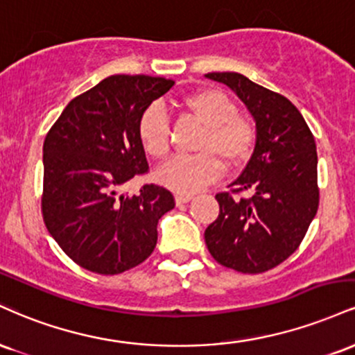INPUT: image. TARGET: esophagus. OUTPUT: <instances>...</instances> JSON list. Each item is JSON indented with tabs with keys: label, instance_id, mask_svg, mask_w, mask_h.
Wrapping results in <instances>:
<instances>
[{
	"label": "esophagus",
	"instance_id": "34e87169",
	"mask_svg": "<svg viewBox=\"0 0 355 355\" xmlns=\"http://www.w3.org/2000/svg\"><path fill=\"white\" fill-rule=\"evenodd\" d=\"M191 199H193V196L191 194H176V204H186L189 202Z\"/></svg>",
	"mask_w": 355,
	"mask_h": 355
}]
</instances>
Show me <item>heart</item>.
I'll return each mask as SVG.
<instances>
[{
	"label": "heart",
	"instance_id": "b5f03b06",
	"mask_svg": "<svg viewBox=\"0 0 355 355\" xmlns=\"http://www.w3.org/2000/svg\"><path fill=\"white\" fill-rule=\"evenodd\" d=\"M186 110L204 126L196 146L198 154L174 156L157 171V181L168 189L187 194L202 189L229 166H241L251 157L256 141L254 124L237 114L236 104L219 89H201L184 98ZM137 136L148 156L162 159L169 153V116L161 104L153 103L137 121Z\"/></svg>",
	"mask_w": 355,
	"mask_h": 355
}]
</instances>
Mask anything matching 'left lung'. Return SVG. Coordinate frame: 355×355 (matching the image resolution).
<instances>
[{
	"label": "left lung",
	"instance_id": "8db88e82",
	"mask_svg": "<svg viewBox=\"0 0 355 355\" xmlns=\"http://www.w3.org/2000/svg\"><path fill=\"white\" fill-rule=\"evenodd\" d=\"M231 87L256 121V146L231 193L216 194L219 216L204 232L211 256L244 274L276 268L302 243L319 207L318 151L289 99L239 73H207ZM249 190L252 196L239 194Z\"/></svg>",
	"mask_w": 355,
	"mask_h": 355
}]
</instances>
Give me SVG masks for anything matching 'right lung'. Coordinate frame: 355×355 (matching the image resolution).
I'll list each match as a JSON object with an SVG mask.
<instances>
[{
    "label": "right lung",
    "instance_id": "obj_1",
    "mask_svg": "<svg viewBox=\"0 0 355 355\" xmlns=\"http://www.w3.org/2000/svg\"><path fill=\"white\" fill-rule=\"evenodd\" d=\"M173 79L114 74L71 99L43 144L41 211L49 234L78 266L112 276L151 256L157 223L174 207L162 186L121 194L148 173L137 121Z\"/></svg>",
    "mask_w": 355,
    "mask_h": 355
}]
</instances>
